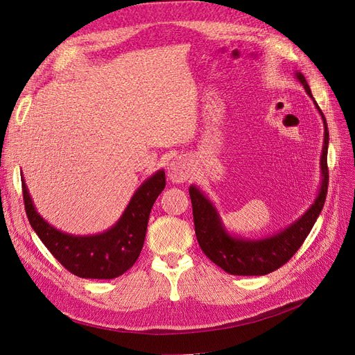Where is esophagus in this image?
Returning <instances> with one entry per match:
<instances>
[{
    "mask_svg": "<svg viewBox=\"0 0 355 355\" xmlns=\"http://www.w3.org/2000/svg\"><path fill=\"white\" fill-rule=\"evenodd\" d=\"M167 176L175 183L187 182L191 176V164L185 157H176L168 163L167 167Z\"/></svg>",
    "mask_w": 355,
    "mask_h": 355,
    "instance_id": "esophagus-1",
    "label": "esophagus"
}]
</instances>
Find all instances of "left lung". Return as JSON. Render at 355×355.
<instances>
[{"mask_svg":"<svg viewBox=\"0 0 355 355\" xmlns=\"http://www.w3.org/2000/svg\"><path fill=\"white\" fill-rule=\"evenodd\" d=\"M295 78L298 79V82H301L305 92L309 94L315 108L319 110L324 126L323 148L320 157L322 182L319 193H317L314 202L309 207V210L300 218H297L294 223H291L285 229L279 230L277 234L272 236H266L260 239L242 238L229 234L222 222V218H220V214L214 204L198 187H189L195 235H197L200 247L202 252L209 257L214 264L222 267L229 275L263 276L275 272L279 267H282L291 257L298 251L305 238L309 236L310 230L313 229L315 220L319 217L324 205L329 185L327 123L320 107L317 105V103L313 98L311 89L302 73L297 70Z\"/></svg>","mask_w":355,"mask_h":355,"instance_id":"8db88e82","label":"left lung"}]
</instances>
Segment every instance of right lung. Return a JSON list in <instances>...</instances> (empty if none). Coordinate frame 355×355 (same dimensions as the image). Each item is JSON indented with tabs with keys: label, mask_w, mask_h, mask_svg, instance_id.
I'll use <instances>...</instances> for the list:
<instances>
[{
	"label": "right lung",
	"mask_w": 355,
	"mask_h": 355,
	"mask_svg": "<svg viewBox=\"0 0 355 355\" xmlns=\"http://www.w3.org/2000/svg\"><path fill=\"white\" fill-rule=\"evenodd\" d=\"M164 187V170H158L141 183L112 227L101 234L80 236L66 234L48 223L36 211L21 178L24 210L32 229L70 273L85 279H114L135 264L144 247L151 209Z\"/></svg>",
	"instance_id": "obj_1"
}]
</instances>
